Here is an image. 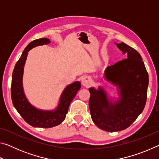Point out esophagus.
<instances>
[{
	"instance_id": "obj_1",
	"label": "esophagus",
	"mask_w": 159,
	"mask_h": 159,
	"mask_svg": "<svg viewBox=\"0 0 159 159\" xmlns=\"http://www.w3.org/2000/svg\"><path fill=\"white\" fill-rule=\"evenodd\" d=\"M81 83L83 86H85V87H88V86L91 84L90 79L88 76L83 77L81 80Z\"/></svg>"
}]
</instances>
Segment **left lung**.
<instances>
[{"mask_svg": "<svg viewBox=\"0 0 159 159\" xmlns=\"http://www.w3.org/2000/svg\"><path fill=\"white\" fill-rule=\"evenodd\" d=\"M126 59L107 67L104 77L117 86L119 99L109 100L101 87L90 88V111L94 123L107 132L128 128L143 111L147 102L149 76L138 51L124 43H116Z\"/></svg>", "mask_w": 159, "mask_h": 159, "instance_id": "left-lung-1", "label": "left lung"}]
</instances>
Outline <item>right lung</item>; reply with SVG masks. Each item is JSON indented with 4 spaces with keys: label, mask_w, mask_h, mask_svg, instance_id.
Masks as SVG:
<instances>
[{
    "label": "right lung",
    "mask_w": 159,
    "mask_h": 159,
    "mask_svg": "<svg viewBox=\"0 0 159 159\" xmlns=\"http://www.w3.org/2000/svg\"><path fill=\"white\" fill-rule=\"evenodd\" d=\"M48 39H39L31 42L24 50L13 70L11 84L12 104L25 121L33 127L52 128L60 125L65 119L69 107L80 88V83L76 81L67 85L61 93L58 106L55 110L43 111L38 109L29 103L23 90L22 78L24 66L28 52L39 45L50 43Z\"/></svg>",
    "instance_id": "right-lung-1"
}]
</instances>
